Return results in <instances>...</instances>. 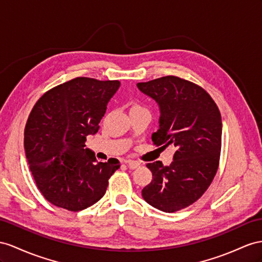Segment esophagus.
I'll return each instance as SVG.
<instances>
[{"label":"esophagus","instance_id":"34e87169","mask_svg":"<svg viewBox=\"0 0 262 262\" xmlns=\"http://www.w3.org/2000/svg\"><path fill=\"white\" fill-rule=\"evenodd\" d=\"M126 165L128 166L130 169H136L140 166V164L136 162V160H126Z\"/></svg>","mask_w":262,"mask_h":262}]
</instances>
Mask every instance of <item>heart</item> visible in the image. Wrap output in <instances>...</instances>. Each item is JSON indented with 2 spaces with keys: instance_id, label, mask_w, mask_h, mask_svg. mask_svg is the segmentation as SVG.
Masks as SVG:
<instances>
[{
  "instance_id": "obj_1",
  "label": "heart",
  "mask_w": 262,
  "mask_h": 262,
  "mask_svg": "<svg viewBox=\"0 0 262 262\" xmlns=\"http://www.w3.org/2000/svg\"><path fill=\"white\" fill-rule=\"evenodd\" d=\"M135 108H143V107L140 106V105H138V104H135V105H133V106H132V108H130V110H135Z\"/></svg>"
}]
</instances>
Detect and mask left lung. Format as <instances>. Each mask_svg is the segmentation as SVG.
<instances>
[{
  "instance_id": "obj_1",
  "label": "left lung",
  "mask_w": 262,
  "mask_h": 262,
  "mask_svg": "<svg viewBox=\"0 0 262 262\" xmlns=\"http://www.w3.org/2000/svg\"><path fill=\"white\" fill-rule=\"evenodd\" d=\"M137 87L160 108L152 144L160 148L176 147L169 166L162 162L146 165L152 180L142 195L157 209L175 212L197 201L216 176L223 133L220 112L203 87L178 76L159 77Z\"/></svg>"
}]
</instances>
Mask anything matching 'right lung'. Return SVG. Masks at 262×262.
Wrapping results in <instances>:
<instances>
[{"label": "right lung", "instance_id": "obj_1", "mask_svg": "<svg viewBox=\"0 0 262 262\" xmlns=\"http://www.w3.org/2000/svg\"><path fill=\"white\" fill-rule=\"evenodd\" d=\"M118 80L75 77L53 87L30 113L24 148L38 190L56 207L79 211L102 198L117 159L96 164L85 149L86 137L96 134Z\"/></svg>", "mask_w": 262, "mask_h": 262}]
</instances>
